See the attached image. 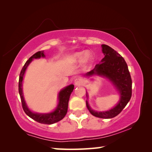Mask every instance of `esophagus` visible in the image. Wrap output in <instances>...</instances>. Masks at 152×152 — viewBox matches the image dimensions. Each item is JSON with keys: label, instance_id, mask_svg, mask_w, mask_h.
<instances>
[{"label": "esophagus", "instance_id": "1", "mask_svg": "<svg viewBox=\"0 0 152 152\" xmlns=\"http://www.w3.org/2000/svg\"><path fill=\"white\" fill-rule=\"evenodd\" d=\"M84 82V80L82 78H77L74 82V84L75 86H82L83 85Z\"/></svg>", "mask_w": 152, "mask_h": 152}]
</instances>
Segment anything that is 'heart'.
<instances>
[{"label": "heart", "mask_w": 152, "mask_h": 152, "mask_svg": "<svg viewBox=\"0 0 152 152\" xmlns=\"http://www.w3.org/2000/svg\"><path fill=\"white\" fill-rule=\"evenodd\" d=\"M92 56L88 51H81V52L75 53L72 56V60L74 61H83L84 63H88L91 60Z\"/></svg>", "instance_id": "1"}]
</instances>
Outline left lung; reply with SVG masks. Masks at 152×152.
<instances>
[{
    "instance_id": "obj_1",
    "label": "left lung",
    "mask_w": 152,
    "mask_h": 152,
    "mask_svg": "<svg viewBox=\"0 0 152 152\" xmlns=\"http://www.w3.org/2000/svg\"><path fill=\"white\" fill-rule=\"evenodd\" d=\"M101 46L104 57L100 64L95 66L93 70L86 74V76L99 75L109 79L119 92L120 101L116 106L107 111H94L90 107L88 101H86V107L93 116L110 119L119 115L130 101L132 94V80L124 58L109 45L102 44ZM86 96L88 97L87 93Z\"/></svg>"
}]
</instances>
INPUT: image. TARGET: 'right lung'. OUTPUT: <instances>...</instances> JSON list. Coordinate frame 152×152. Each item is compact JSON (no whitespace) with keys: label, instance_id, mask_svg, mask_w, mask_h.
Segmentation results:
<instances>
[{"label":"right lung","instance_id":"add662e5","mask_svg":"<svg viewBox=\"0 0 152 152\" xmlns=\"http://www.w3.org/2000/svg\"><path fill=\"white\" fill-rule=\"evenodd\" d=\"M44 51H39L33 54L31 57L29 58L26 62H25L24 66L23 67L21 71H20V76H19V92L20 97V100H21V103L23 109L25 111V113L31 118L35 121H37L42 124H47V125H51L53 123H57L60 121L63 118L66 116L67 111H68V101L70 99V96L72 92L74 86L73 84H70L66 88L61 90V91L59 92L58 94V100L59 102L57 107L53 110V112L50 113H45V114H39V113H33L31 110L29 109L27 107L25 101L24 100L23 94V90H22V82L23 80V76L25 72V70L29 66V64L31 62V61L33 59L40 58L41 57L44 58Z\"/></svg>","mask_w":152,"mask_h":152}]
</instances>
